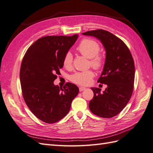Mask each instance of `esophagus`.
I'll list each match as a JSON object with an SVG mask.
<instances>
[{"instance_id": "1", "label": "esophagus", "mask_w": 153, "mask_h": 153, "mask_svg": "<svg viewBox=\"0 0 153 153\" xmlns=\"http://www.w3.org/2000/svg\"><path fill=\"white\" fill-rule=\"evenodd\" d=\"M85 89V87H80L79 88V92H82V91H83Z\"/></svg>"}]
</instances>
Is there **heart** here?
Wrapping results in <instances>:
<instances>
[{"label": "heart", "mask_w": 153, "mask_h": 153, "mask_svg": "<svg viewBox=\"0 0 153 153\" xmlns=\"http://www.w3.org/2000/svg\"><path fill=\"white\" fill-rule=\"evenodd\" d=\"M101 46L98 42L91 38L84 39L77 47V50L81 54L89 59V66L94 69L100 70L105 65V57L100 53ZM74 57L70 51L66 52L62 60V64L66 69L72 67ZM94 73L91 70L84 72H77L70 76V81L79 85H88L91 83Z\"/></svg>", "instance_id": "1"}]
</instances>
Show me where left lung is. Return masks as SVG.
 Listing matches in <instances>:
<instances>
[{
	"instance_id": "8db88e82",
	"label": "left lung",
	"mask_w": 153,
	"mask_h": 153,
	"mask_svg": "<svg viewBox=\"0 0 153 153\" xmlns=\"http://www.w3.org/2000/svg\"><path fill=\"white\" fill-rule=\"evenodd\" d=\"M83 34L100 39L106 50L103 70L97 82L107 85V87L103 93L99 88H92L94 97L89 102V108L100 117H114L126 106L132 94L135 75L134 59L125 42L108 31L99 29Z\"/></svg>"
}]
</instances>
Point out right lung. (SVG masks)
<instances>
[{
	"label": "right lung",
	"mask_w": 153,
	"mask_h": 153,
	"mask_svg": "<svg viewBox=\"0 0 153 153\" xmlns=\"http://www.w3.org/2000/svg\"><path fill=\"white\" fill-rule=\"evenodd\" d=\"M78 36H50L39 39L27 50L21 65L20 81L23 98L37 118L48 123L59 121L68 114L79 92L76 85L62 88L53 82L61 74L62 60Z\"/></svg>",
	"instance_id": "right-lung-1"
}]
</instances>
